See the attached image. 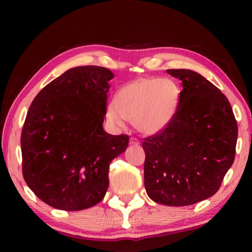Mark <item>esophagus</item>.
Instances as JSON below:
<instances>
[{
	"label": "esophagus",
	"mask_w": 252,
	"mask_h": 252,
	"mask_svg": "<svg viewBox=\"0 0 252 252\" xmlns=\"http://www.w3.org/2000/svg\"><path fill=\"white\" fill-rule=\"evenodd\" d=\"M140 143L141 142L136 139V137H130L129 139V144H132V146H139Z\"/></svg>",
	"instance_id": "1"
}]
</instances>
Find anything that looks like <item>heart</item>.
Returning <instances> with one entry per match:
<instances>
[{
	"label": "heart",
	"instance_id": "heart-1",
	"mask_svg": "<svg viewBox=\"0 0 252 252\" xmlns=\"http://www.w3.org/2000/svg\"><path fill=\"white\" fill-rule=\"evenodd\" d=\"M174 106V91L170 81L146 78L129 82L110 104L108 117L117 126L125 120L133 123L139 132L154 134L164 128L171 119Z\"/></svg>",
	"mask_w": 252,
	"mask_h": 252
}]
</instances>
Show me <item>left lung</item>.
Here are the masks:
<instances>
[{
	"label": "left lung",
	"mask_w": 252,
	"mask_h": 252,
	"mask_svg": "<svg viewBox=\"0 0 252 252\" xmlns=\"http://www.w3.org/2000/svg\"><path fill=\"white\" fill-rule=\"evenodd\" d=\"M180 79L177 111L142 147L144 187L156 203L191 205L219 190L235 158L237 123L228 99L191 70H167Z\"/></svg>",
	"instance_id": "8db88e82"
}]
</instances>
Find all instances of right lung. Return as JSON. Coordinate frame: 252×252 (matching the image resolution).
Here are the masks:
<instances>
[{
    "label": "right lung",
    "mask_w": 252,
    "mask_h": 252,
    "mask_svg": "<svg viewBox=\"0 0 252 252\" xmlns=\"http://www.w3.org/2000/svg\"><path fill=\"white\" fill-rule=\"evenodd\" d=\"M113 73L94 65L70 68L35 96L24 123L23 175L41 201L78 211L104 198L109 166L128 146L103 129Z\"/></svg>",
    "instance_id": "add662e5"
}]
</instances>
